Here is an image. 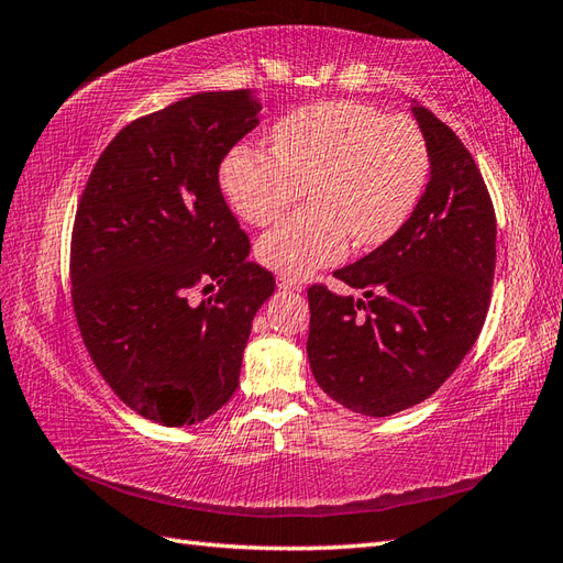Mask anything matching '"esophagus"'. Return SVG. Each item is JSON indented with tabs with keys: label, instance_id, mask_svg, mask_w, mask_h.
Instances as JSON below:
<instances>
[{
	"label": "esophagus",
	"instance_id": "1",
	"mask_svg": "<svg viewBox=\"0 0 563 563\" xmlns=\"http://www.w3.org/2000/svg\"><path fill=\"white\" fill-rule=\"evenodd\" d=\"M278 288L283 290V292H300L302 290V283L300 280H295V278H278Z\"/></svg>",
	"mask_w": 563,
	"mask_h": 563
}]
</instances>
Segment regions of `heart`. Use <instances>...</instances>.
Masks as SVG:
<instances>
[{"instance_id": "b5f03b06", "label": "heart", "mask_w": 563, "mask_h": 563, "mask_svg": "<svg viewBox=\"0 0 563 563\" xmlns=\"http://www.w3.org/2000/svg\"><path fill=\"white\" fill-rule=\"evenodd\" d=\"M428 147L404 115L361 101H324L288 113L273 130V150L234 147L222 164V188L256 227L290 214L256 246L275 273L302 275L339 263L351 246L387 244L411 218L428 181Z\"/></svg>"}]
</instances>
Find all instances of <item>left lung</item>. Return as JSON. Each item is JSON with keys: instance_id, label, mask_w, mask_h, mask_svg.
I'll return each instance as SVG.
<instances>
[{"instance_id": "1", "label": "left lung", "mask_w": 563, "mask_h": 563, "mask_svg": "<svg viewBox=\"0 0 563 563\" xmlns=\"http://www.w3.org/2000/svg\"><path fill=\"white\" fill-rule=\"evenodd\" d=\"M430 178L387 244L333 275L363 297L312 285L307 355L317 385L363 416L421 404L479 339L496 271V214L482 172L452 130L411 106Z\"/></svg>"}]
</instances>
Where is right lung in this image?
<instances>
[{"mask_svg":"<svg viewBox=\"0 0 563 563\" xmlns=\"http://www.w3.org/2000/svg\"><path fill=\"white\" fill-rule=\"evenodd\" d=\"M251 89L202 91L137 118L101 152L71 230V305L84 345L123 404L162 426L232 399L273 273L220 190V164L258 125ZM194 289L212 291L200 306Z\"/></svg>","mask_w":563,"mask_h":563,"instance_id":"add662e5","label":"right lung"}]
</instances>
